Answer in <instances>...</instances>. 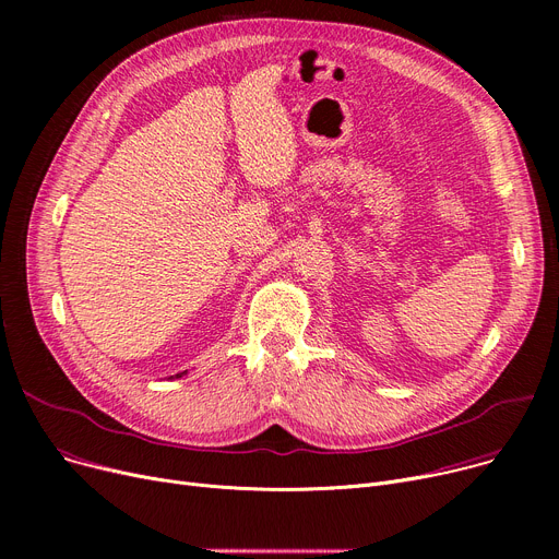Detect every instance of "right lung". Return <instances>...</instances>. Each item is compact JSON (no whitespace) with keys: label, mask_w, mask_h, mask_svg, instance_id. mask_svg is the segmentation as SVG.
Returning a JSON list of instances; mask_svg holds the SVG:
<instances>
[{"label":"right lung","mask_w":559,"mask_h":559,"mask_svg":"<svg viewBox=\"0 0 559 559\" xmlns=\"http://www.w3.org/2000/svg\"><path fill=\"white\" fill-rule=\"evenodd\" d=\"M176 376H179V378H181V373H176Z\"/></svg>","instance_id":"add662e5"}]
</instances>
